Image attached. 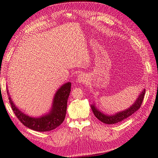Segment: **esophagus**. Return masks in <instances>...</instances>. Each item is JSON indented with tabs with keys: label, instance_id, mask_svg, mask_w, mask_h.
I'll return each instance as SVG.
<instances>
[{
	"label": "esophagus",
	"instance_id": "34e87169",
	"mask_svg": "<svg viewBox=\"0 0 158 158\" xmlns=\"http://www.w3.org/2000/svg\"><path fill=\"white\" fill-rule=\"evenodd\" d=\"M86 79V77L85 76L84 74H79L77 77V81L79 83H83Z\"/></svg>",
	"mask_w": 158,
	"mask_h": 158
}]
</instances>
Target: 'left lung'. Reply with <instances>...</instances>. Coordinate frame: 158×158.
<instances>
[{
    "instance_id": "8db88e82",
    "label": "left lung",
    "mask_w": 158,
    "mask_h": 158,
    "mask_svg": "<svg viewBox=\"0 0 158 158\" xmlns=\"http://www.w3.org/2000/svg\"><path fill=\"white\" fill-rule=\"evenodd\" d=\"M145 94V89H144L141 92V94H140V96H139L138 99L136 100V101L133 104L132 106H131L130 108L123 110V111L119 112L113 115L110 116V115H105V114L99 111L98 109H96L94 105H91V108L92 109L94 114L95 117L97 119H99L100 122L106 124L117 123L122 122V121L124 119H126L128 117L132 115L134 113H135L137 110H139L140 109V107L141 106L142 102L143 101Z\"/></svg>"
}]
</instances>
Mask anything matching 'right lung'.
<instances>
[{
    "label": "right lung",
    "mask_w": 158,
    "mask_h": 158,
    "mask_svg": "<svg viewBox=\"0 0 158 158\" xmlns=\"http://www.w3.org/2000/svg\"><path fill=\"white\" fill-rule=\"evenodd\" d=\"M70 89V82L63 85L56 93L51 111L48 115L39 118H34L23 114L15 106L10 97L9 99L13 111L20 122L31 130L38 132H48L56 128L64 120Z\"/></svg>",
    "instance_id": "add662e5"
}]
</instances>
